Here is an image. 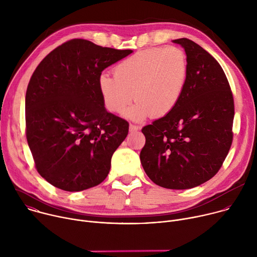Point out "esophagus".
<instances>
[{"instance_id":"esophagus-1","label":"esophagus","mask_w":257,"mask_h":257,"mask_svg":"<svg viewBox=\"0 0 257 257\" xmlns=\"http://www.w3.org/2000/svg\"><path fill=\"white\" fill-rule=\"evenodd\" d=\"M139 126H137V125H134V124H130V126H129V131L130 132H136V131H138L139 130Z\"/></svg>"}]
</instances>
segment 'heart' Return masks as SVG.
I'll return each mask as SVG.
<instances>
[{"mask_svg":"<svg viewBox=\"0 0 257 257\" xmlns=\"http://www.w3.org/2000/svg\"><path fill=\"white\" fill-rule=\"evenodd\" d=\"M115 77L99 75L98 87L109 112L123 114L135 98L137 103L126 116L141 121L164 117L179 103L188 78L185 52L177 47L154 48L138 52L120 62Z\"/></svg>","mask_w":257,"mask_h":257,"instance_id":"1","label":"heart"}]
</instances>
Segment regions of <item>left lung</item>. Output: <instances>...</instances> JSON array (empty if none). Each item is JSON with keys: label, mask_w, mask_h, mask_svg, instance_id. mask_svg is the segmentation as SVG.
Instances as JSON below:
<instances>
[{"label": "left lung", "mask_w": 257, "mask_h": 257, "mask_svg": "<svg viewBox=\"0 0 257 257\" xmlns=\"http://www.w3.org/2000/svg\"><path fill=\"white\" fill-rule=\"evenodd\" d=\"M188 78L177 106L142 128L140 162L150 179L168 189L203 184L221 169L233 141L234 98L221 65L188 39Z\"/></svg>", "instance_id": "8db88e82"}]
</instances>
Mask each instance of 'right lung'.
Here are the masks:
<instances>
[{
	"instance_id": "1",
	"label": "right lung",
	"mask_w": 257,
	"mask_h": 257,
	"mask_svg": "<svg viewBox=\"0 0 257 257\" xmlns=\"http://www.w3.org/2000/svg\"><path fill=\"white\" fill-rule=\"evenodd\" d=\"M131 53L74 39L34 70L25 96L26 138L36 170L53 186L77 192L106 178L129 124L105 109L98 77Z\"/></svg>"
}]
</instances>
